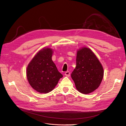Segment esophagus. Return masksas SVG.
Returning <instances> with one entry per match:
<instances>
[{
	"mask_svg": "<svg viewBox=\"0 0 126 126\" xmlns=\"http://www.w3.org/2000/svg\"><path fill=\"white\" fill-rule=\"evenodd\" d=\"M65 75L67 77H69L70 76V72L69 71H67L65 73Z\"/></svg>",
	"mask_w": 126,
	"mask_h": 126,
	"instance_id": "34e87169",
	"label": "esophagus"
}]
</instances>
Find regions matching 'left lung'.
<instances>
[{
  "label": "left lung",
  "mask_w": 126,
  "mask_h": 126,
  "mask_svg": "<svg viewBox=\"0 0 126 126\" xmlns=\"http://www.w3.org/2000/svg\"><path fill=\"white\" fill-rule=\"evenodd\" d=\"M104 75V70L95 54L88 48L77 51L76 67L71 74L78 91L89 94L98 88Z\"/></svg>",
  "instance_id": "left-lung-1"
}]
</instances>
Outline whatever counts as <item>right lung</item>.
I'll return each instance as SVG.
<instances>
[{"label":"right lung","mask_w":126,"mask_h":126,"mask_svg":"<svg viewBox=\"0 0 126 126\" xmlns=\"http://www.w3.org/2000/svg\"><path fill=\"white\" fill-rule=\"evenodd\" d=\"M53 51L45 48L39 51L28 65L26 70L29 83L40 93L51 92L63 75L52 60Z\"/></svg>","instance_id":"1"}]
</instances>
